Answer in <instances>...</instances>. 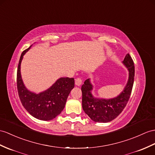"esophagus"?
I'll list each match as a JSON object with an SVG mask.
<instances>
[{
  "mask_svg": "<svg viewBox=\"0 0 155 155\" xmlns=\"http://www.w3.org/2000/svg\"><path fill=\"white\" fill-rule=\"evenodd\" d=\"M81 84H82V80H81V79L80 78H78L75 79V85H76L77 86H80V85H81Z\"/></svg>",
  "mask_w": 155,
  "mask_h": 155,
  "instance_id": "1",
  "label": "esophagus"
}]
</instances>
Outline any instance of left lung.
Instances as JSON below:
<instances>
[{"instance_id":"obj_1","label":"left lung","mask_w":155,"mask_h":155,"mask_svg":"<svg viewBox=\"0 0 155 155\" xmlns=\"http://www.w3.org/2000/svg\"><path fill=\"white\" fill-rule=\"evenodd\" d=\"M129 70V79L123 91L114 99H96L91 94L93 85L89 79L86 80L81 86L82 107L86 114L96 122L106 123L115 119L126 107L130 99L133 88L135 66L133 60L127 53L123 61Z\"/></svg>"}]
</instances>
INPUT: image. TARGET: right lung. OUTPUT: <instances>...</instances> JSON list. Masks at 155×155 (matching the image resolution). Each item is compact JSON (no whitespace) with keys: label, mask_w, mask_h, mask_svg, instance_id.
I'll use <instances>...</instances> for the list:
<instances>
[{"label":"right lung","mask_w":155,"mask_h":155,"mask_svg":"<svg viewBox=\"0 0 155 155\" xmlns=\"http://www.w3.org/2000/svg\"><path fill=\"white\" fill-rule=\"evenodd\" d=\"M25 49L21 54L17 70V88L21 103L30 114L41 120H51L63 110L67 98L74 87V79L61 78L50 88L39 94L30 92L24 85L21 77L20 65L23 56L30 48Z\"/></svg>","instance_id":"add662e5"}]
</instances>
